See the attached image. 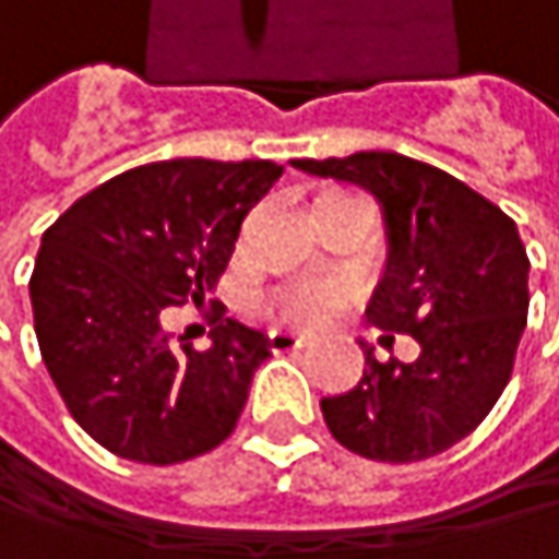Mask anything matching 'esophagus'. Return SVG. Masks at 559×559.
Instances as JSON below:
<instances>
[{
	"instance_id": "esophagus-1",
	"label": "esophagus",
	"mask_w": 559,
	"mask_h": 559,
	"mask_svg": "<svg viewBox=\"0 0 559 559\" xmlns=\"http://www.w3.org/2000/svg\"><path fill=\"white\" fill-rule=\"evenodd\" d=\"M309 345L306 332H293V329H270V348L273 353H293V348Z\"/></svg>"
}]
</instances>
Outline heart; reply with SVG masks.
Returning a JSON list of instances; mask_svg holds the SVG:
<instances>
[{
	"label": "heart",
	"instance_id": "heart-1",
	"mask_svg": "<svg viewBox=\"0 0 559 559\" xmlns=\"http://www.w3.org/2000/svg\"><path fill=\"white\" fill-rule=\"evenodd\" d=\"M345 299V286L332 280H296L276 293V309L299 322H319Z\"/></svg>",
	"mask_w": 559,
	"mask_h": 559
}]
</instances>
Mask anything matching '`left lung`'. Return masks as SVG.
<instances>
[{
  "mask_svg": "<svg viewBox=\"0 0 559 559\" xmlns=\"http://www.w3.org/2000/svg\"><path fill=\"white\" fill-rule=\"evenodd\" d=\"M359 183L385 211L389 270L369 319L421 345L415 362H379L345 395L322 399L332 438L372 461H425L467 438L511 382L527 325V250L498 203L457 177L392 151L293 160Z\"/></svg>",
  "mask_w": 559,
  "mask_h": 559,
  "instance_id": "1",
  "label": "left lung"
}]
</instances>
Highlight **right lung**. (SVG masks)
<instances>
[{"instance_id": "1", "label": "right lung", "mask_w": 559, "mask_h": 559, "mask_svg": "<svg viewBox=\"0 0 559 559\" xmlns=\"http://www.w3.org/2000/svg\"><path fill=\"white\" fill-rule=\"evenodd\" d=\"M280 174L273 160H157L105 180L45 230L28 280L41 362L111 454L180 464L237 428L270 338L214 309L211 345H177L160 312L224 276Z\"/></svg>"}]
</instances>
